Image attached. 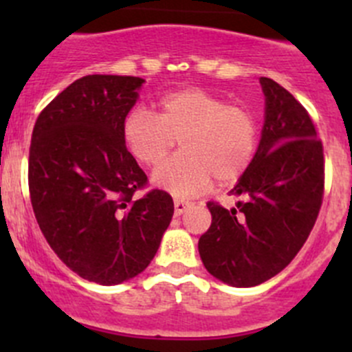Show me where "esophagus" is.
Returning <instances> with one entry per match:
<instances>
[{"label":"esophagus","instance_id":"esophagus-1","mask_svg":"<svg viewBox=\"0 0 352 352\" xmlns=\"http://www.w3.org/2000/svg\"><path fill=\"white\" fill-rule=\"evenodd\" d=\"M173 204H175V216L184 214V212L189 211V209L192 208V202L184 201V199H175V202H173Z\"/></svg>","mask_w":352,"mask_h":352}]
</instances>
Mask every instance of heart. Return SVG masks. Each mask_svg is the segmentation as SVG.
Here are the masks:
<instances>
[{
    "label": "heart",
    "mask_w": 352,
    "mask_h": 352,
    "mask_svg": "<svg viewBox=\"0 0 352 352\" xmlns=\"http://www.w3.org/2000/svg\"><path fill=\"white\" fill-rule=\"evenodd\" d=\"M156 109V116L133 109L122 122L124 146L146 166L162 163L179 138L182 151L153 173L156 186L189 197L212 179L230 186L247 172L257 148V120L250 109L197 87L168 91Z\"/></svg>",
    "instance_id": "1"
}]
</instances>
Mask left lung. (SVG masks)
Wrapping results in <instances>:
<instances>
[{"instance_id":"obj_1","label":"left lung","mask_w":352,"mask_h":352,"mask_svg":"<svg viewBox=\"0 0 352 352\" xmlns=\"http://www.w3.org/2000/svg\"><path fill=\"white\" fill-rule=\"evenodd\" d=\"M265 119L247 172L230 190L236 208L208 202L212 221L199 239L209 274L236 287L274 278L307 242L324 197V146L307 109L261 78Z\"/></svg>"}]
</instances>
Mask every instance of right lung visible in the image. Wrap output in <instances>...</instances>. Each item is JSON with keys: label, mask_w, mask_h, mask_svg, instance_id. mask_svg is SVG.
Returning a JSON list of instances; mask_svg holds the SVG:
<instances>
[{"label": "right lung", "mask_w": 352, "mask_h": 352, "mask_svg": "<svg viewBox=\"0 0 352 352\" xmlns=\"http://www.w3.org/2000/svg\"><path fill=\"white\" fill-rule=\"evenodd\" d=\"M138 76L88 74L35 120L28 190L41 232L80 278L119 285L150 265L173 216L172 196L148 177L122 141Z\"/></svg>", "instance_id": "right-lung-1"}]
</instances>
